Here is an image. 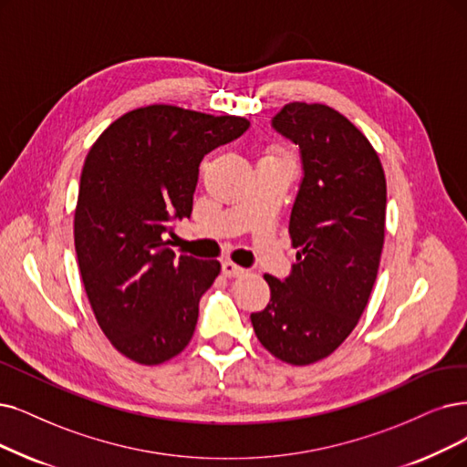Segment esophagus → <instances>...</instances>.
I'll return each mask as SVG.
<instances>
[{"mask_svg": "<svg viewBox=\"0 0 467 467\" xmlns=\"http://www.w3.org/2000/svg\"><path fill=\"white\" fill-rule=\"evenodd\" d=\"M222 272H223V275H228V277H239V275H244L247 270L237 266L235 263H232V260H223Z\"/></svg>", "mask_w": 467, "mask_h": 467, "instance_id": "34e87169", "label": "esophagus"}]
</instances>
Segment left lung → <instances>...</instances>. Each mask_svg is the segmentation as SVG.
<instances>
[{
	"label": "left lung",
	"instance_id": "obj_1",
	"mask_svg": "<svg viewBox=\"0 0 467 467\" xmlns=\"http://www.w3.org/2000/svg\"><path fill=\"white\" fill-rule=\"evenodd\" d=\"M272 126L301 149L305 176L289 220L298 251L284 282L265 274L270 303L251 322L277 360L306 366L348 337L369 301L385 239L387 182L368 138L327 105L289 103Z\"/></svg>",
	"mask_w": 467,
	"mask_h": 467
}]
</instances>
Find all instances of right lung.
Here are the masks:
<instances>
[{"instance_id": "right-lung-1", "label": "right lung", "mask_w": 467, "mask_h": 467, "mask_svg": "<svg viewBox=\"0 0 467 467\" xmlns=\"http://www.w3.org/2000/svg\"><path fill=\"white\" fill-rule=\"evenodd\" d=\"M247 128L244 117L149 105L117 119L88 151L74 249L96 320L126 358L157 366L192 341L220 263L176 258L166 235L192 214L202 157Z\"/></svg>"}]
</instances>
